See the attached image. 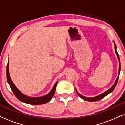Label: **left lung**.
Listing matches in <instances>:
<instances>
[{
    "mask_svg": "<svg viewBox=\"0 0 125 125\" xmlns=\"http://www.w3.org/2000/svg\"><path fill=\"white\" fill-rule=\"evenodd\" d=\"M114 46H115V51L116 52V54H117V55L118 56V61L119 62V74L120 73V70H121V63H120V58H119V55L118 54L117 52V46H116L115 45V43H114ZM118 79H119V75L118 76L117 79H116L114 85H113L112 87H111L110 89L108 90L107 91H105V92L102 93V94L99 95L98 96H95V97H93V98H87V97H86V96H84L82 95H81L80 94H79L77 92V91H76V92H77V94L78 95H79L80 97L81 98H82L83 99H84V100L85 101H90V102H95V101H99L100 100V99L104 98V97H105V96L107 95H108L109 94V93H110L111 92H112V91H113V90H114L115 89V87L116 85H117V82H118Z\"/></svg>",
    "mask_w": 125,
    "mask_h": 125,
    "instance_id": "obj_1",
    "label": "left lung"
}]
</instances>
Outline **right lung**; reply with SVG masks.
<instances>
[{
  "label": "right lung",
  "mask_w": 125,
  "mask_h": 125,
  "mask_svg": "<svg viewBox=\"0 0 125 125\" xmlns=\"http://www.w3.org/2000/svg\"><path fill=\"white\" fill-rule=\"evenodd\" d=\"M7 82L9 84L11 88L13 93L15 95L17 98L21 102H23L26 104H34V105H39V104H44L49 102L51 99L52 96H54L55 92V90L57 85L58 81L54 84V87H52L50 92L46 95L41 96V97H29V96L25 95L22 93L19 90L17 89V87L15 86L14 83L12 82V80L11 79L10 75L9 74V69H8V62L7 65Z\"/></svg>",
  "instance_id": "1"
}]
</instances>
